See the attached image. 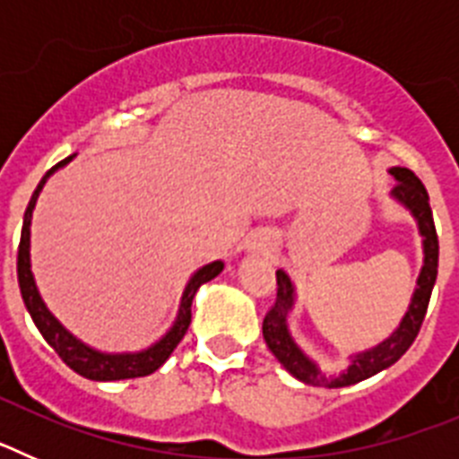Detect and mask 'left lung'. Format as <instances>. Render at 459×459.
I'll return each instance as SVG.
<instances>
[{
  "instance_id": "1",
  "label": "left lung",
  "mask_w": 459,
  "mask_h": 459,
  "mask_svg": "<svg viewBox=\"0 0 459 459\" xmlns=\"http://www.w3.org/2000/svg\"><path fill=\"white\" fill-rule=\"evenodd\" d=\"M391 174L395 177V188H393V197L400 204L407 206L413 213L419 230L423 234V269H420L419 282H416V291L411 296L407 315L403 317L400 326L393 331L391 338L379 342L377 347L360 354L351 356V366L338 377L324 375L306 354H303L296 342L291 340L290 331H287V312L291 310L294 303V285L287 278L285 271H275V282H278V294H275V303L271 310L266 312L264 324H262V333H264L269 350L273 351L275 359L285 366L290 375L296 379L307 384V386H326V388H342L359 384V381L368 379V377L377 375V372L386 370L393 363L403 359L404 351L411 347L420 331V324L428 312L429 296H432V287L437 280V269H439V238H437L435 218H432V209H429V197L425 190L423 181L407 168H393Z\"/></svg>"
}]
</instances>
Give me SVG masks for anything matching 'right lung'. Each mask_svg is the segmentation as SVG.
<instances>
[{"label":"right lung","instance_id":"1","mask_svg":"<svg viewBox=\"0 0 459 459\" xmlns=\"http://www.w3.org/2000/svg\"><path fill=\"white\" fill-rule=\"evenodd\" d=\"M73 156H68L66 160L56 163L50 172H46V177L40 179V184L36 186L34 195H31L30 206L24 211V222H22V234H20V246H18V282L20 291H22V301L30 310L31 319H34L36 328L40 331V335L46 338V342L50 344L52 350L59 354V359L66 363L71 370H75L78 375L87 377L93 381H117V379H135V377H147L152 372H156L158 368L163 366L165 360L169 359L177 344L181 342V338L186 335L190 326V306H193L195 291L200 290V285L209 282V280L216 278L222 271V262H211V264L202 266L197 273L190 278L188 287H186L184 296H181V307L179 315H177V322L169 328L168 335L163 340H158L156 344H152L149 350L137 351V354H103V351H96L91 347H87L84 342H80L75 335H71L62 324L56 322L55 315L46 307L43 299H40L39 290H36L34 275H31V262H30V225H31V211H34L36 200H39L40 188L46 186L48 177H50L55 169H59L62 165H66Z\"/></svg>","mask_w":459,"mask_h":459}]
</instances>
